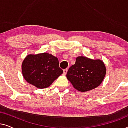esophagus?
Wrapping results in <instances>:
<instances>
[{
	"mask_svg": "<svg viewBox=\"0 0 128 128\" xmlns=\"http://www.w3.org/2000/svg\"><path fill=\"white\" fill-rule=\"evenodd\" d=\"M67 72H68V69H65L64 70V74H66V73H67Z\"/></svg>",
	"mask_w": 128,
	"mask_h": 128,
	"instance_id": "1",
	"label": "esophagus"
}]
</instances>
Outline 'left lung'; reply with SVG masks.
I'll list each match as a JSON object with an SVG mask.
<instances>
[{"instance_id":"1","label":"left lung","mask_w":128,"mask_h":128,"mask_svg":"<svg viewBox=\"0 0 128 128\" xmlns=\"http://www.w3.org/2000/svg\"><path fill=\"white\" fill-rule=\"evenodd\" d=\"M106 74V66L100 59L78 56L75 64L68 70L66 77L74 88L84 92L100 85Z\"/></svg>"}]
</instances>
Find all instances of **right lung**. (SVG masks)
Masks as SVG:
<instances>
[{
	"label": "right lung",
	"mask_w": 128,
	"mask_h": 128,
	"mask_svg": "<svg viewBox=\"0 0 128 128\" xmlns=\"http://www.w3.org/2000/svg\"><path fill=\"white\" fill-rule=\"evenodd\" d=\"M22 69L24 79L39 88L49 87L63 73L58 59L46 52L28 55L22 61Z\"/></svg>",
	"instance_id": "1"
}]
</instances>
